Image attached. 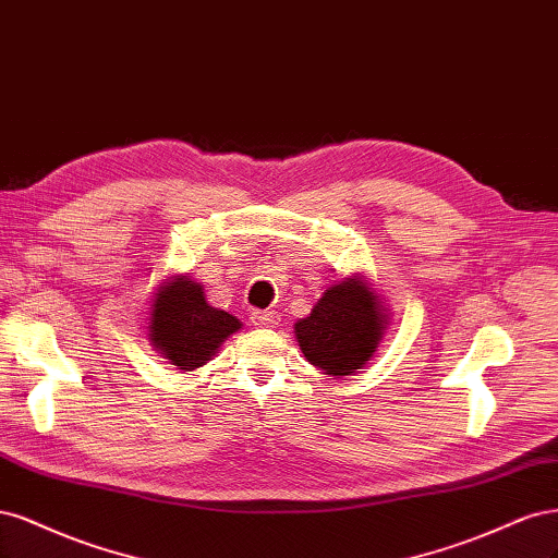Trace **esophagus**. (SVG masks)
I'll return each mask as SVG.
<instances>
[{
    "label": "esophagus",
    "mask_w": 558,
    "mask_h": 558,
    "mask_svg": "<svg viewBox=\"0 0 558 558\" xmlns=\"http://www.w3.org/2000/svg\"><path fill=\"white\" fill-rule=\"evenodd\" d=\"M253 319L259 327H276L280 322V315L276 311H257V313H253Z\"/></svg>",
    "instance_id": "obj_1"
}]
</instances>
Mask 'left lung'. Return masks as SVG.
<instances>
[{
  "label": "left lung",
  "instance_id": "1",
  "mask_svg": "<svg viewBox=\"0 0 558 558\" xmlns=\"http://www.w3.org/2000/svg\"><path fill=\"white\" fill-rule=\"evenodd\" d=\"M387 329L383 301L373 287L352 276L331 284L308 317L294 325L303 356L325 375H352L364 368Z\"/></svg>",
  "mask_w": 558,
  "mask_h": 558
}]
</instances>
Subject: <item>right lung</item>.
Wrapping results in <instances>:
<instances>
[{"instance_id": "add662e5", "label": "right lung", "mask_w": 558, "mask_h": 558, "mask_svg": "<svg viewBox=\"0 0 558 558\" xmlns=\"http://www.w3.org/2000/svg\"><path fill=\"white\" fill-rule=\"evenodd\" d=\"M243 325L227 311L213 308L204 287L190 276L161 282L153 296L150 345L181 371H194L218 354L225 340Z\"/></svg>"}]
</instances>
